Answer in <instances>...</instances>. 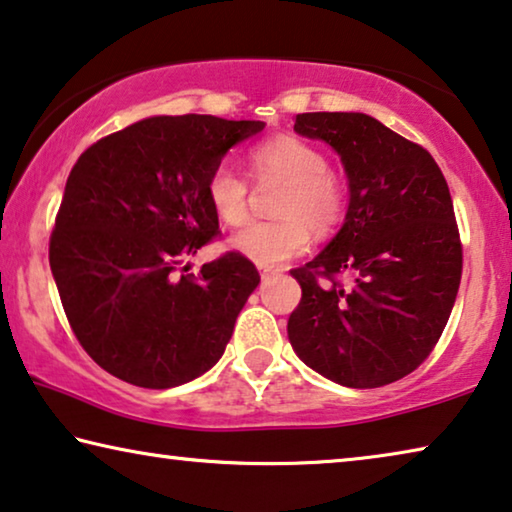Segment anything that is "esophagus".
Listing matches in <instances>:
<instances>
[{
	"label": "esophagus",
	"mask_w": 512,
	"mask_h": 512,
	"mask_svg": "<svg viewBox=\"0 0 512 512\" xmlns=\"http://www.w3.org/2000/svg\"><path fill=\"white\" fill-rule=\"evenodd\" d=\"M259 276H262V280H269V278H273V276H278V271H273V269H259Z\"/></svg>",
	"instance_id": "esophagus-1"
}]
</instances>
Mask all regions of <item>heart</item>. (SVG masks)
Here are the masks:
<instances>
[{
	"instance_id": "1",
	"label": "heart",
	"mask_w": 512,
	"mask_h": 512,
	"mask_svg": "<svg viewBox=\"0 0 512 512\" xmlns=\"http://www.w3.org/2000/svg\"><path fill=\"white\" fill-rule=\"evenodd\" d=\"M248 172L253 181H278V220H264L241 230L232 246L255 264L273 269L303 255L310 230L326 236L338 230L347 216V181L329 167V158L315 144L296 135H273L248 149ZM250 183L230 165L213 167L207 179L211 209L225 225L239 227L248 220Z\"/></svg>"
}]
</instances>
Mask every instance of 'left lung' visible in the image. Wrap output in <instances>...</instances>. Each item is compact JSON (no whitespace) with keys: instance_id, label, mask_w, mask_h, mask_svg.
<instances>
[{"instance_id":"left-lung-1","label":"left lung","mask_w":512,"mask_h":512,"mask_svg":"<svg viewBox=\"0 0 512 512\" xmlns=\"http://www.w3.org/2000/svg\"><path fill=\"white\" fill-rule=\"evenodd\" d=\"M294 131L338 151L349 209L329 246L292 271L301 301L289 342L335 384H393L430 356L460 289L451 190L430 151L368 114H296ZM342 272L353 276L347 286Z\"/></svg>"}]
</instances>
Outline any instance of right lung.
I'll return each instance as SVG.
<instances>
[{
    "instance_id": "1",
    "label": "right lung",
    "mask_w": 512,
    "mask_h": 512,
    "mask_svg": "<svg viewBox=\"0 0 512 512\" xmlns=\"http://www.w3.org/2000/svg\"><path fill=\"white\" fill-rule=\"evenodd\" d=\"M264 121L151 117L105 135L68 174L50 234V269L82 349L110 375L172 388L218 363L259 285L227 250L200 273L181 259L218 236L213 167Z\"/></svg>"
}]
</instances>
